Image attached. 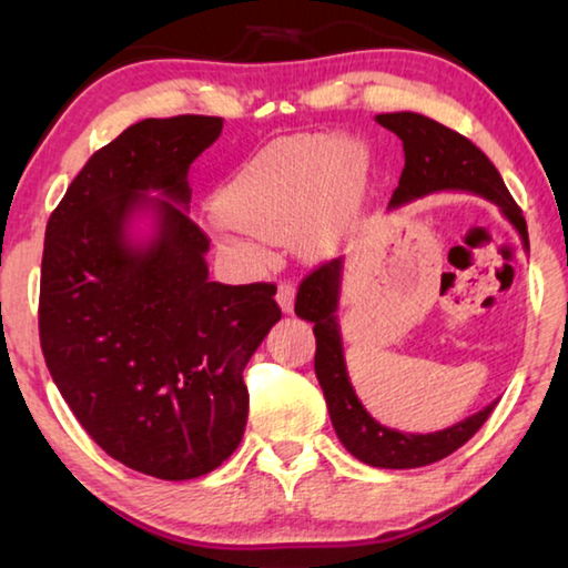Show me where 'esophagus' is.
I'll use <instances>...</instances> for the list:
<instances>
[{
	"mask_svg": "<svg viewBox=\"0 0 568 568\" xmlns=\"http://www.w3.org/2000/svg\"><path fill=\"white\" fill-rule=\"evenodd\" d=\"M275 301L281 305L283 313H293V303H295V283L291 281H281L275 293Z\"/></svg>",
	"mask_w": 568,
	"mask_h": 568,
	"instance_id": "obj_1",
	"label": "esophagus"
}]
</instances>
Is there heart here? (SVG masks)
I'll use <instances>...</instances> for the list:
<instances>
[{
	"label": "heart",
	"mask_w": 568,
	"mask_h": 568,
	"mask_svg": "<svg viewBox=\"0 0 568 568\" xmlns=\"http://www.w3.org/2000/svg\"><path fill=\"white\" fill-rule=\"evenodd\" d=\"M368 170V150L331 132L271 142L220 190L223 245L253 265L291 235L305 257L333 253L358 217Z\"/></svg>",
	"instance_id": "1"
}]
</instances>
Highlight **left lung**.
<instances>
[{
  "label": "left lung",
  "mask_w": 568,
  "mask_h": 568,
  "mask_svg": "<svg viewBox=\"0 0 568 568\" xmlns=\"http://www.w3.org/2000/svg\"><path fill=\"white\" fill-rule=\"evenodd\" d=\"M376 122L398 134L403 155H406V168L400 172L398 187L393 190L388 210L426 197L430 192H474L501 207L508 223L521 235L524 247H528L521 207L514 203L494 162L474 142L418 112L378 114ZM341 281L343 257H335L315 267L297 287L295 297L297 318L313 323L315 376H318L341 444L363 464L376 468H418L450 456L484 426L498 400L436 434H403V430L381 426L355 396L348 368H345L341 325L335 315L341 301Z\"/></svg>",
  "instance_id": "left-lung-1"
}]
</instances>
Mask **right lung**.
Segmentation results:
<instances>
[{
	"label": "right lung",
	"mask_w": 568,
	"mask_h": 568,
	"mask_svg": "<svg viewBox=\"0 0 568 568\" xmlns=\"http://www.w3.org/2000/svg\"><path fill=\"white\" fill-rule=\"evenodd\" d=\"M223 120H142L94 152L44 233L40 343L67 406L104 454L162 480L215 470L247 423L243 371L281 321L275 285L207 277L187 170ZM160 191L162 199H152ZM153 215V235L131 220Z\"/></svg>",
	"instance_id": "add662e5"
}]
</instances>
